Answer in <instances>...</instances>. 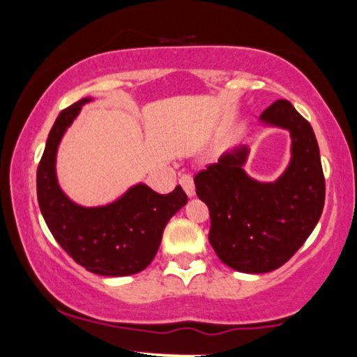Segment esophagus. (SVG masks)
Returning a JSON list of instances; mask_svg holds the SVG:
<instances>
[{
	"instance_id": "esophagus-1",
	"label": "esophagus",
	"mask_w": 357,
	"mask_h": 357,
	"mask_svg": "<svg viewBox=\"0 0 357 357\" xmlns=\"http://www.w3.org/2000/svg\"><path fill=\"white\" fill-rule=\"evenodd\" d=\"M179 184H181L184 192H186L190 198L195 196V181H192V178L190 174H183L181 178H179Z\"/></svg>"
}]
</instances>
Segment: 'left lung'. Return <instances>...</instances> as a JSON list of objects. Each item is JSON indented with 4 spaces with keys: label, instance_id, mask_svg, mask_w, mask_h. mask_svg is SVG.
Returning a JSON list of instances; mask_svg holds the SVG:
<instances>
[{
    "label": "left lung",
    "instance_id": "obj_1",
    "mask_svg": "<svg viewBox=\"0 0 357 357\" xmlns=\"http://www.w3.org/2000/svg\"><path fill=\"white\" fill-rule=\"evenodd\" d=\"M260 124L290 134L289 166L275 181H258L243 169L248 146L221 154L195 176L196 195L210 210L208 240L225 265L243 273H267L304 245L326 199L321 153L309 122L289 100L261 112Z\"/></svg>",
    "mask_w": 357,
    "mask_h": 357
}]
</instances>
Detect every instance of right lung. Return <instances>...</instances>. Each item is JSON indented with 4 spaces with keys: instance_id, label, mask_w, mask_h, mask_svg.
<instances>
[{
    "instance_id": "obj_1",
    "label": "right lung",
    "mask_w": 357,
    "mask_h": 357,
    "mask_svg": "<svg viewBox=\"0 0 357 357\" xmlns=\"http://www.w3.org/2000/svg\"><path fill=\"white\" fill-rule=\"evenodd\" d=\"M92 100L85 97L61 110L48 134L36 171L40 211L60 247L85 270L104 277L134 275L153 261L167 221L188 203V196L181 186L158 195L137 183L102 206L72 202L56 178V153L82 107Z\"/></svg>"
}]
</instances>
